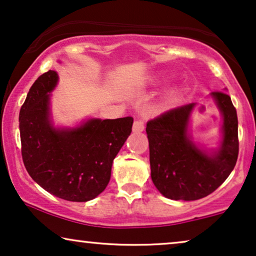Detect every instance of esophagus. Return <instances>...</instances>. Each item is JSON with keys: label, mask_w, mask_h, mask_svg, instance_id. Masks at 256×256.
I'll use <instances>...</instances> for the list:
<instances>
[{"label": "esophagus", "mask_w": 256, "mask_h": 256, "mask_svg": "<svg viewBox=\"0 0 256 256\" xmlns=\"http://www.w3.org/2000/svg\"><path fill=\"white\" fill-rule=\"evenodd\" d=\"M145 128V122L140 120V119H137V120H134V126H132V130L134 132H142Z\"/></svg>", "instance_id": "1"}]
</instances>
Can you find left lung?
<instances>
[{
  "label": "left lung",
  "mask_w": 256,
  "mask_h": 256,
  "mask_svg": "<svg viewBox=\"0 0 256 256\" xmlns=\"http://www.w3.org/2000/svg\"><path fill=\"white\" fill-rule=\"evenodd\" d=\"M212 97L224 117L222 142L212 156L200 151L187 134L194 103L171 108L146 125L152 182L168 199L190 202L207 196L228 178L236 164V110L226 92L214 91Z\"/></svg>",
  "instance_id": "1"
}]
</instances>
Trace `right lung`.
Masks as SVG:
<instances>
[{
  "instance_id": "obj_1",
  "label": "right lung",
  "mask_w": 256,
  "mask_h": 256,
  "mask_svg": "<svg viewBox=\"0 0 256 256\" xmlns=\"http://www.w3.org/2000/svg\"><path fill=\"white\" fill-rule=\"evenodd\" d=\"M57 74L46 71L30 88L20 111L21 152L29 176L54 196L83 202L106 188L111 166L132 131L134 118L90 119L56 130L49 119V92Z\"/></svg>"
}]
</instances>
